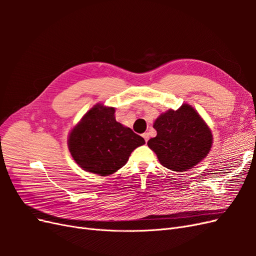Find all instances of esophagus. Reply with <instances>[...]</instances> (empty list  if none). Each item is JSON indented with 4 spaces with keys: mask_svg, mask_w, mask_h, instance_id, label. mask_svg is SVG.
<instances>
[{
    "mask_svg": "<svg viewBox=\"0 0 256 256\" xmlns=\"http://www.w3.org/2000/svg\"><path fill=\"white\" fill-rule=\"evenodd\" d=\"M142 136L144 138V140H145V142H147V141H148V138H150V134H147V132H144V134H142Z\"/></svg>",
    "mask_w": 256,
    "mask_h": 256,
    "instance_id": "esophagus-1",
    "label": "esophagus"
}]
</instances>
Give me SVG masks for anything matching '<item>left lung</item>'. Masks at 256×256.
<instances>
[{"label": "left lung", "mask_w": 256, "mask_h": 256, "mask_svg": "<svg viewBox=\"0 0 256 256\" xmlns=\"http://www.w3.org/2000/svg\"><path fill=\"white\" fill-rule=\"evenodd\" d=\"M156 138L147 142L160 164L184 172L203 160L212 148V136L205 122L189 104L168 110L154 120Z\"/></svg>", "instance_id": "8db88e82"}]
</instances>
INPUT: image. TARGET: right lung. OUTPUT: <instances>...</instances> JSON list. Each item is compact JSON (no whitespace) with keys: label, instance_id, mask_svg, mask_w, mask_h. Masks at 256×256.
Listing matches in <instances>:
<instances>
[{"label":"right lung","instance_id":"obj_1","mask_svg":"<svg viewBox=\"0 0 256 256\" xmlns=\"http://www.w3.org/2000/svg\"><path fill=\"white\" fill-rule=\"evenodd\" d=\"M114 108L97 104L84 115L68 138L74 161L85 171L106 176L127 164L144 138L118 122Z\"/></svg>","mask_w":256,"mask_h":256}]
</instances>
